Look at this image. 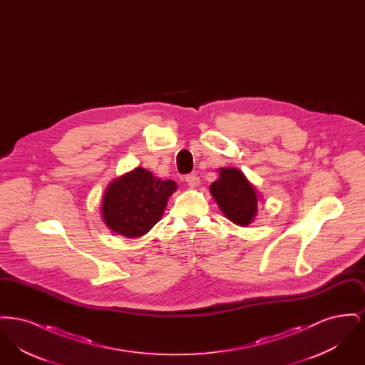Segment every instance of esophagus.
Returning a JSON list of instances; mask_svg holds the SVG:
<instances>
[{"instance_id":"34e87169","label":"esophagus","mask_w":365,"mask_h":365,"mask_svg":"<svg viewBox=\"0 0 365 365\" xmlns=\"http://www.w3.org/2000/svg\"><path fill=\"white\" fill-rule=\"evenodd\" d=\"M186 183L190 186V187H197L200 185V178L197 176V174H187L185 178Z\"/></svg>"}]
</instances>
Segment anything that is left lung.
<instances>
[{
    "label": "left lung",
    "instance_id": "8db88e82",
    "mask_svg": "<svg viewBox=\"0 0 365 365\" xmlns=\"http://www.w3.org/2000/svg\"><path fill=\"white\" fill-rule=\"evenodd\" d=\"M210 192L235 225L247 226L253 220L257 212V197L241 171L222 168L219 179L210 185Z\"/></svg>",
    "mask_w": 365,
    "mask_h": 365
}]
</instances>
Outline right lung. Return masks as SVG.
Returning a JSON list of instances; mask_svg holds the SVG:
<instances>
[{
	"label": "right lung",
	"mask_w": 365,
	"mask_h": 365,
	"mask_svg": "<svg viewBox=\"0 0 365 365\" xmlns=\"http://www.w3.org/2000/svg\"><path fill=\"white\" fill-rule=\"evenodd\" d=\"M176 187L174 180L157 179L140 167L113 180L103 200L106 226L128 238L146 234L161 219Z\"/></svg>",
	"instance_id": "obj_1"
}]
</instances>
